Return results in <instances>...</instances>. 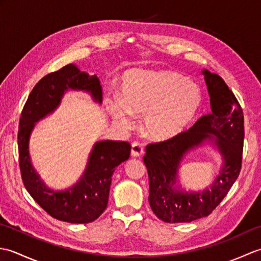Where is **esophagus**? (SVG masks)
<instances>
[{
	"mask_svg": "<svg viewBox=\"0 0 261 261\" xmlns=\"http://www.w3.org/2000/svg\"><path fill=\"white\" fill-rule=\"evenodd\" d=\"M143 154V146L140 142H134L131 145V156L132 157H141Z\"/></svg>",
	"mask_w": 261,
	"mask_h": 261,
	"instance_id": "obj_1",
	"label": "esophagus"
}]
</instances>
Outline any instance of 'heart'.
<instances>
[{"label":"heart","instance_id":"1","mask_svg":"<svg viewBox=\"0 0 261 261\" xmlns=\"http://www.w3.org/2000/svg\"><path fill=\"white\" fill-rule=\"evenodd\" d=\"M199 88L176 71L135 69L122 83L120 99H108L115 123L127 127L131 114H143L142 127L156 140L184 131L202 107Z\"/></svg>","mask_w":261,"mask_h":261}]
</instances>
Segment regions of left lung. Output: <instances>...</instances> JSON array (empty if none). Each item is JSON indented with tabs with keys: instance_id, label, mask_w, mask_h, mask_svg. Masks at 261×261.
<instances>
[{
	"instance_id": "obj_1",
	"label": "left lung",
	"mask_w": 261,
	"mask_h": 261,
	"mask_svg": "<svg viewBox=\"0 0 261 261\" xmlns=\"http://www.w3.org/2000/svg\"><path fill=\"white\" fill-rule=\"evenodd\" d=\"M212 113L203 115L187 131L149 143L143 157L149 177V204L164 222L180 223L207 216L222 202L240 174L245 118L237 97L219 75L203 71ZM213 140L224 157L214 184L203 192L178 190L176 173L185 153L205 140Z\"/></svg>"
}]
</instances>
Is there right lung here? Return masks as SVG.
Masks as SVG:
<instances>
[{"mask_svg": "<svg viewBox=\"0 0 261 261\" xmlns=\"http://www.w3.org/2000/svg\"><path fill=\"white\" fill-rule=\"evenodd\" d=\"M88 92L102 102V86L96 75H88L69 64L46 75L33 87L22 110L18 131L19 165L23 184L32 198L53 218L69 223L95 221L108 206L111 180L115 168L129 159L126 141H98L90 153L84 174L73 187L53 191L36 173L29 156V139L36 122L54 112L66 91Z\"/></svg>", "mask_w": 261, "mask_h": 261, "instance_id": "1", "label": "right lung"}]
</instances>
